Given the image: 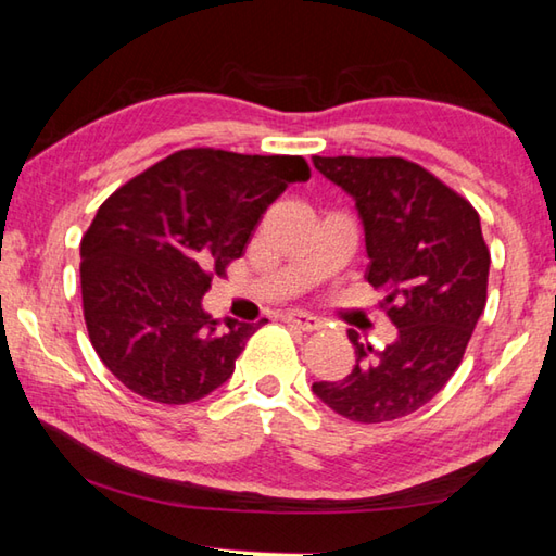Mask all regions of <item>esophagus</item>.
Masks as SVG:
<instances>
[{
    "label": "esophagus",
    "instance_id": "34e87169",
    "mask_svg": "<svg viewBox=\"0 0 556 556\" xmlns=\"http://www.w3.org/2000/svg\"><path fill=\"white\" fill-rule=\"evenodd\" d=\"M285 318H287V324L301 328V331H318V328H321V318L314 316V314L299 312V308H296V312H289Z\"/></svg>",
    "mask_w": 556,
    "mask_h": 556
}]
</instances>
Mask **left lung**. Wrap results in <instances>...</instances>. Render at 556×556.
<instances>
[{"instance_id":"8db88e82","label":"left lung","mask_w":556,"mask_h":556,"mask_svg":"<svg viewBox=\"0 0 556 556\" xmlns=\"http://www.w3.org/2000/svg\"><path fill=\"white\" fill-rule=\"evenodd\" d=\"M355 199L370 265L397 341L372 355L355 331V368L314 382L316 397L361 425L402 419L434 397L464 361L488 299L491 252L473 205L402 156H314Z\"/></svg>"}]
</instances>
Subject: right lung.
Returning a JSON list of instances; mask_svg holds the SVG:
<instances>
[{"mask_svg": "<svg viewBox=\"0 0 556 556\" xmlns=\"http://www.w3.org/2000/svg\"><path fill=\"white\" fill-rule=\"evenodd\" d=\"M304 156L181 149L119 186L80 242L90 343L139 397L188 404L230 378L260 324L203 312L213 277L242 255L285 188L308 181Z\"/></svg>", "mask_w": 556, "mask_h": 556, "instance_id": "right-lung-1", "label": "right lung"}]
</instances>
